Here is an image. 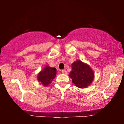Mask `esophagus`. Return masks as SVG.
Instances as JSON below:
<instances>
[{
	"mask_svg": "<svg viewBox=\"0 0 124 124\" xmlns=\"http://www.w3.org/2000/svg\"><path fill=\"white\" fill-rule=\"evenodd\" d=\"M61 72H62V73H63V74H66V70H65V69H63V70H62Z\"/></svg>",
	"mask_w": 124,
	"mask_h": 124,
	"instance_id": "esophagus-1",
	"label": "esophagus"
}]
</instances>
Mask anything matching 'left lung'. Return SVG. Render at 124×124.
<instances>
[{
    "instance_id": "8db88e82",
    "label": "left lung",
    "mask_w": 124,
    "mask_h": 124,
    "mask_svg": "<svg viewBox=\"0 0 124 124\" xmlns=\"http://www.w3.org/2000/svg\"><path fill=\"white\" fill-rule=\"evenodd\" d=\"M72 68L69 77L72 78V82L78 87H87L93 80V71L87 64L78 60L72 63Z\"/></svg>"
}]
</instances>
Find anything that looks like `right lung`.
Listing matches in <instances>:
<instances>
[{"instance_id": "right-lung-1", "label": "right lung", "mask_w": 124, "mask_h": 124, "mask_svg": "<svg viewBox=\"0 0 124 124\" xmlns=\"http://www.w3.org/2000/svg\"><path fill=\"white\" fill-rule=\"evenodd\" d=\"M56 74V69L55 68H51L46 66L44 68V70L41 71L38 75V80L44 86H48L51 83L54 78H55Z\"/></svg>"}]
</instances>
